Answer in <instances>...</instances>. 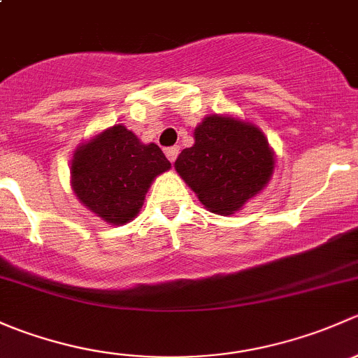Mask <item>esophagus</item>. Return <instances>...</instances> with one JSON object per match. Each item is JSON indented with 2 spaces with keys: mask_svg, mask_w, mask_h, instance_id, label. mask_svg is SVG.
Here are the masks:
<instances>
[{
  "mask_svg": "<svg viewBox=\"0 0 358 358\" xmlns=\"http://www.w3.org/2000/svg\"><path fill=\"white\" fill-rule=\"evenodd\" d=\"M178 152H180V149L178 147H168V149L164 150V154H166V157L169 159V162H175V159H176V156H178Z\"/></svg>",
  "mask_w": 358,
  "mask_h": 358,
  "instance_id": "obj_1",
  "label": "esophagus"
}]
</instances>
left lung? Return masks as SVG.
Returning a JSON list of instances; mask_svg holds the SVG:
<instances>
[{"label": "left lung", "mask_w": 358, "mask_h": 358, "mask_svg": "<svg viewBox=\"0 0 358 358\" xmlns=\"http://www.w3.org/2000/svg\"><path fill=\"white\" fill-rule=\"evenodd\" d=\"M194 140L175 161V169L211 213L234 215L270 182L275 159L252 122L206 115L194 129Z\"/></svg>", "instance_id": "8db88e82"}]
</instances>
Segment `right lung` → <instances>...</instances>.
Here are the masks:
<instances>
[{
	"mask_svg": "<svg viewBox=\"0 0 358 358\" xmlns=\"http://www.w3.org/2000/svg\"><path fill=\"white\" fill-rule=\"evenodd\" d=\"M169 168L156 143H142L126 126L115 124L74 150L71 185L103 222L124 225L138 215L154 178Z\"/></svg>",
	"mask_w": 358,
	"mask_h": 358,
	"instance_id": "1",
	"label": "right lung"
}]
</instances>
